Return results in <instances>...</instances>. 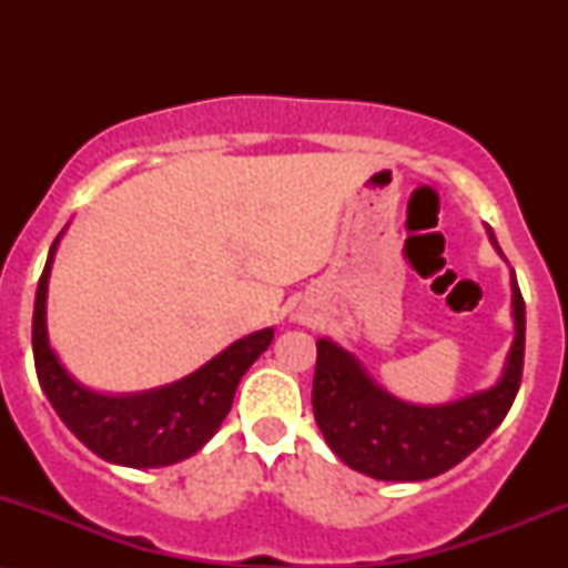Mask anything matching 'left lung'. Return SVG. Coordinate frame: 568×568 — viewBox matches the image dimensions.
I'll use <instances>...</instances> for the list:
<instances>
[{"label": "left lung", "mask_w": 568, "mask_h": 568, "mask_svg": "<svg viewBox=\"0 0 568 568\" xmlns=\"http://www.w3.org/2000/svg\"><path fill=\"white\" fill-rule=\"evenodd\" d=\"M488 237L499 251L491 230ZM510 285L515 338L499 382L443 406H414L389 395L355 355L321 338L312 410L331 452L376 480H427L470 456L501 425L524 374L526 306L515 272Z\"/></svg>", "instance_id": "8db88e82"}]
</instances>
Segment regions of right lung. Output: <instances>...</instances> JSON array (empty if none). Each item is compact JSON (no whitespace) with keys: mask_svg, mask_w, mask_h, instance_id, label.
<instances>
[{"mask_svg":"<svg viewBox=\"0 0 568 568\" xmlns=\"http://www.w3.org/2000/svg\"><path fill=\"white\" fill-rule=\"evenodd\" d=\"M58 234L37 285L31 347L42 393L55 414L90 452L125 467H165L197 454L230 414L237 384L256 357L270 347L275 328L256 331L219 352L213 361L165 387L135 395H103L80 384L48 342V280Z\"/></svg>","mask_w":568,"mask_h":568,"instance_id":"obj_1","label":"right lung"}]
</instances>
